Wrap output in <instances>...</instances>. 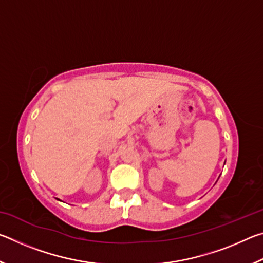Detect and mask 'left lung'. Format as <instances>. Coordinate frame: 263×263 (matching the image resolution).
Wrapping results in <instances>:
<instances>
[{
    "mask_svg": "<svg viewBox=\"0 0 263 263\" xmlns=\"http://www.w3.org/2000/svg\"><path fill=\"white\" fill-rule=\"evenodd\" d=\"M224 164H225V163H224Z\"/></svg>",
    "mask_w": 263,
    "mask_h": 263,
    "instance_id": "obj_1",
    "label": "left lung"
}]
</instances>
